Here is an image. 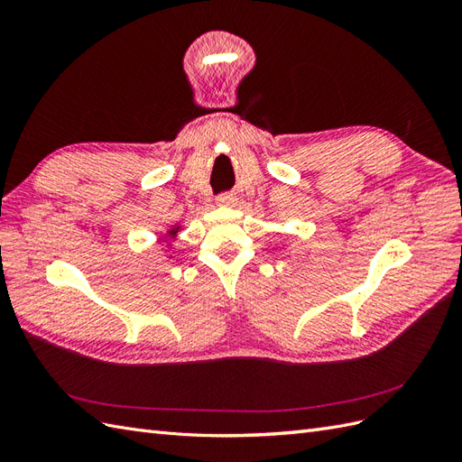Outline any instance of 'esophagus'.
<instances>
[{
	"label": "esophagus",
	"mask_w": 462,
	"mask_h": 462,
	"mask_svg": "<svg viewBox=\"0 0 462 462\" xmlns=\"http://www.w3.org/2000/svg\"><path fill=\"white\" fill-rule=\"evenodd\" d=\"M216 202H217V206H233L236 202V197L233 192H223L216 199Z\"/></svg>",
	"instance_id": "esophagus-1"
}]
</instances>
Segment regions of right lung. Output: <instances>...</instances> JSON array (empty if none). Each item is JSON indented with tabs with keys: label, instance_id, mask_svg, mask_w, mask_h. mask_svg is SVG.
<instances>
[{
	"label": "right lung",
	"instance_id": "right-lung-1",
	"mask_svg": "<svg viewBox=\"0 0 462 462\" xmlns=\"http://www.w3.org/2000/svg\"><path fill=\"white\" fill-rule=\"evenodd\" d=\"M179 231H180V227H179V226H173L170 231H167V235L163 236V239H165V241H173Z\"/></svg>",
	"mask_w": 462,
	"mask_h": 462
}]
</instances>
